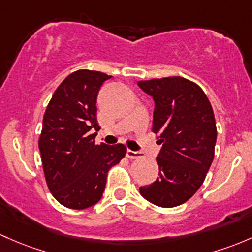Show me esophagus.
Returning a JSON list of instances; mask_svg holds the SVG:
<instances>
[{
  "mask_svg": "<svg viewBox=\"0 0 252 252\" xmlns=\"http://www.w3.org/2000/svg\"><path fill=\"white\" fill-rule=\"evenodd\" d=\"M126 157H128L129 159H139V158H141V153L135 152V151L131 150H126Z\"/></svg>",
  "mask_w": 252,
  "mask_h": 252,
  "instance_id": "34e87169",
  "label": "esophagus"
}]
</instances>
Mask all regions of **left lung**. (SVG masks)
<instances>
[{
  "mask_svg": "<svg viewBox=\"0 0 252 252\" xmlns=\"http://www.w3.org/2000/svg\"><path fill=\"white\" fill-rule=\"evenodd\" d=\"M155 100L152 131L161 144L159 176L140 187L145 199L161 208L186 203L203 185L215 155L216 122L203 89L184 77L137 82Z\"/></svg>",
  "mask_w": 252,
  "mask_h": 252,
  "instance_id": "left-lung-1",
  "label": "left lung"
}]
</instances>
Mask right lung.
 Segmentation results:
<instances>
[{"instance_id": "1", "label": "right lung", "mask_w": 252, "mask_h": 252, "mask_svg": "<svg viewBox=\"0 0 252 252\" xmlns=\"http://www.w3.org/2000/svg\"><path fill=\"white\" fill-rule=\"evenodd\" d=\"M111 76L78 70L55 89L43 116L38 140L47 186L62 205L76 210L101 199L107 173L126 153L122 144H95L100 126L96 97Z\"/></svg>"}]
</instances>
